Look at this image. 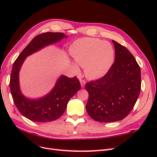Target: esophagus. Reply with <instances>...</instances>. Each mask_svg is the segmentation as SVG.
Returning a JSON list of instances; mask_svg holds the SVG:
<instances>
[{
  "instance_id": "obj_1",
  "label": "esophagus",
  "mask_w": 157,
  "mask_h": 157,
  "mask_svg": "<svg viewBox=\"0 0 157 157\" xmlns=\"http://www.w3.org/2000/svg\"><path fill=\"white\" fill-rule=\"evenodd\" d=\"M80 83H81V86H82V87H83L84 86H85V85H86V81L84 79H80Z\"/></svg>"
}]
</instances>
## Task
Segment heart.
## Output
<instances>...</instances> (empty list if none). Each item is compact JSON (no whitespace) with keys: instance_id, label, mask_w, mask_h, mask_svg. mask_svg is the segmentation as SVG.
I'll list each match as a JSON object with an SVG mask.
<instances>
[{"instance_id":"heart-1","label":"heart","mask_w":157,"mask_h":157,"mask_svg":"<svg viewBox=\"0 0 157 157\" xmlns=\"http://www.w3.org/2000/svg\"><path fill=\"white\" fill-rule=\"evenodd\" d=\"M71 54L78 65L85 67L90 79H99L105 75L114 62L115 52L108 42L94 38H83L75 41L71 48ZM75 71L78 67L74 64Z\"/></svg>"}]
</instances>
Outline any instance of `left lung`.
<instances>
[{"label":"left lung","instance_id":"left-lung-1","mask_svg":"<svg viewBox=\"0 0 157 157\" xmlns=\"http://www.w3.org/2000/svg\"><path fill=\"white\" fill-rule=\"evenodd\" d=\"M115 62L107 73L87 83L89 94L86 110L90 117L101 123L115 122L130 113L140 94V69L127 48L112 40Z\"/></svg>","mask_w":157,"mask_h":157}]
</instances>
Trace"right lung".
Instances as JSON below:
<instances>
[{
	"mask_svg": "<svg viewBox=\"0 0 157 157\" xmlns=\"http://www.w3.org/2000/svg\"><path fill=\"white\" fill-rule=\"evenodd\" d=\"M66 36L62 33H45L34 37L22 50L13 63L10 88L14 103L22 115L33 121L48 122L58 119L65 111L71 98L81 89L75 77L61 75L54 87L44 97L30 99L25 97L19 87V71L25 58L49 44L59 42Z\"/></svg>",
	"mask_w": 157,
	"mask_h": 157,
	"instance_id": "obj_1",
	"label": "right lung"
}]
</instances>
